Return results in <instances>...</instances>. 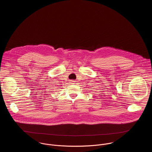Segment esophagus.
Masks as SVG:
<instances>
[{"label": "esophagus", "mask_w": 152, "mask_h": 152, "mask_svg": "<svg viewBox=\"0 0 152 152\" xmlns=\"http://www.w3.org/2000/svg\"><path fill=\"white\" fill-rule=\"evenodd\" d=\"M70 84H75V82L74 81H73V80H72V81H70Z\"/></svg>", "instance_id": "obj_1"}]
</instances>
